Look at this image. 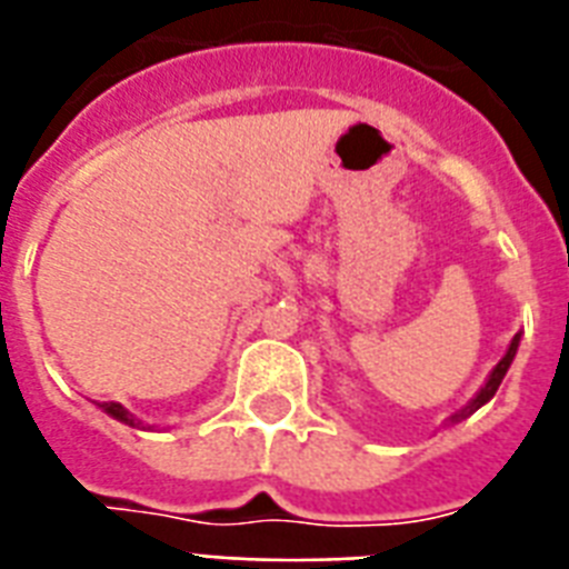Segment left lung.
<instances>
[{
	"label": "left lung",
	"mask_w": 569,
	"mask_h": 569,
	"mask_svg": "<svg viewBox=\"0 0 569 569\" xmlns=\"http://www.w3.org/2000/svg\"><path fill=\"white\" fill-rule=\"evenodd\" d=\"M517 346H520V337H513L511 348H508V355H505L502 360H499V366H496L493 372H490V378H487V383H485V387H481V392H478V396L472 398V401H469V405L463 407V410H460V413L451 416L449 422H460V419H467L469 413H476L478 407L487 405V401H490V398L496 396V389H499V383H502L505 372H508V366L513 363V355H517Z\"/></svg>",
	"instance_id": "obj_1"
}]
</instances>
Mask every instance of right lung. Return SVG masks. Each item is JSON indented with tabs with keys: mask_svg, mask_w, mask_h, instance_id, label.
I'll use <instances>...</instances> for the list:
<instances>
[{
	"mask_svg": "<svg viewBox=\"0 0 569 569\" xmlns=\"http://www.w3.org/2000/svg\"><path fill=\"white\" fill-rule=\"evenodd\" d=\"M102 410H106V413L109 416H114V419H120V422H127V425H138L136 419H132V413H129L127 407H120V405H114V401H102Z\"/></svg>",
	"mask_w": 569,
	"mask_h": 569,
	"instance_id": "add662e5",
	"label": "right lung"
}]
</instances>
